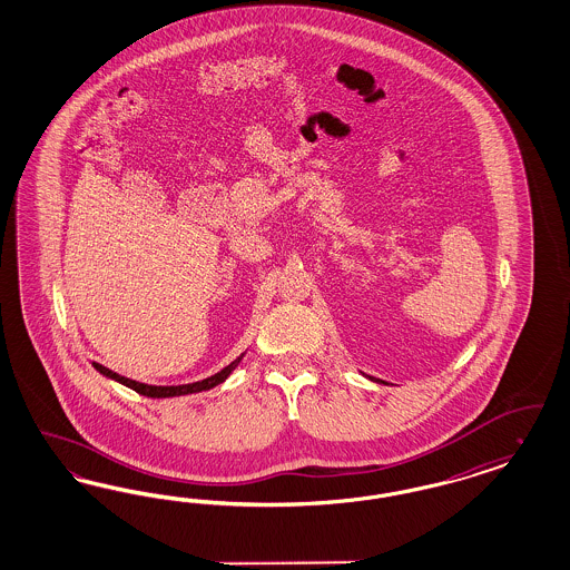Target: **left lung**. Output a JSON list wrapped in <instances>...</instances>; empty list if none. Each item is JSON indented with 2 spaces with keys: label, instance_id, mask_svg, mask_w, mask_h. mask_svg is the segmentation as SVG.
<instances>
[{
  "label": "left lung",
  "instance_id": "left-lung-1",
  "mask_svg": "<svg viewBox=\"0 0 570 570\" xmlns=\"http://www.w3.org/2000/svg\"><path fill=\"white\" fill-rule=\"evenodd\" d=\"M371 381H376V383H385V381H381V379H374V376H371V374H366Z\"/></svg>",
  "mask_w": 570,
  "mask_h": 570
}]
</instances>
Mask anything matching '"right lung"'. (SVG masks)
<instances>
[{
  "label": "right lung",
  "instance_id": "right-lung-1",
  "mask_svg": "<svg viewBox=\"0 0 570 570\" xmlns=\"http://www.w3.org/2000/svg\"><path fill=\"white\" fill-rule=\"evenodd\" d=\"M244 355L246 354L236 357L229 366H225L223 371H218V373L213 374V376L202 379V381H196V383H185V385H147V383H138V381H132V379H126V376H121V374L114 373V371H109L107 366L97 364V362H92V366H95L102 376H107V379H111V381H118L121 385L135 390V392L140 393V395H147V397H177V395H189V393L208 392V390H213L216 385H220L223 381L229 379V374L236 371L237 364L242 362Z\"/></svg>",
  "mask_w": 570,
  "mask_h": 570
}]
</instances>
